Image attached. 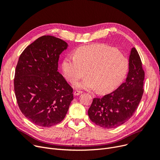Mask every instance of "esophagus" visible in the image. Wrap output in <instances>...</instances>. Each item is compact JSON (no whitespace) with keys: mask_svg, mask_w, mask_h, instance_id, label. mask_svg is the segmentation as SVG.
<instances>
[{"mask_svg":"<svg viewBox=\"0 0 160 160\" xmlns=\"http://www.w3.org/2000/svg\"><path fill=\"white\" fill-rule=\"evenodd\" d=\"M82 91H79V90H75L74 92V95L75 96H78V95H80L81 94H82Z\"/></svg>","mask_w":160,"mask_h":160,"instance_id":"34e87169","label":"esophagus"}]
</instances>
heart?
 <instances>
[{
    "label": "heart",
    "instance_id": "1",
    "mask_svg": "<svg viewBox=\"0 0 160 160\" xmlns=\"http://www.w3.org/2000/svg\"><path fill=\"white\" fill-rule=\"evenodd\" d=\"M62 68L68 81L74 83L87 74L88 77L75 83L78 89L94 90L108 93L117 88L129 70L128 59L118 51L103 44L79 48L74 55L66 57Z\"/></svg>",
    "mask_w": 160,
    "mask_h": 160
}]
</instances>
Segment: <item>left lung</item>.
<instances>
[{
  "label": "left lung",
  "instance_id": "left-lung-1",
  "mask_svg": "<svg viewBox=\"0 0 160 160\" xmlns=\"http://www.w3.org/2000/svg\"><path fill=\"white\" fill-rule=\"evenodd\" d=\"M144 72L135 48L129 57V72L126 81L112 92L94 98L88 115L96 125L115 128L125 123L135 112L143 94Z\"/></svg>",
  "mask_w": 160,
  "mask_h": 160
}]
</instances>
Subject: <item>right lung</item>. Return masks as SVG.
Returning <instances> with one entry per match:
<instances>
[{
	"mask_svg": "<svg viewBox=\"0 0 160 160\" xmlns=\"http://www.w3.org/2000/svg\"><path fill=\"white\" fill-rule=\"evenodd\" d=\"M68 43L52 36L38 38L22 51L16 68L14 90L19 108L35 125L50 127L65 117L73 89L58 72Z\"/></svg>",
	"mask_w": 160,
	"mask_h": 160,
	"instance_id": "add662e5",
	"label": "right lung"
}]
</instances>
